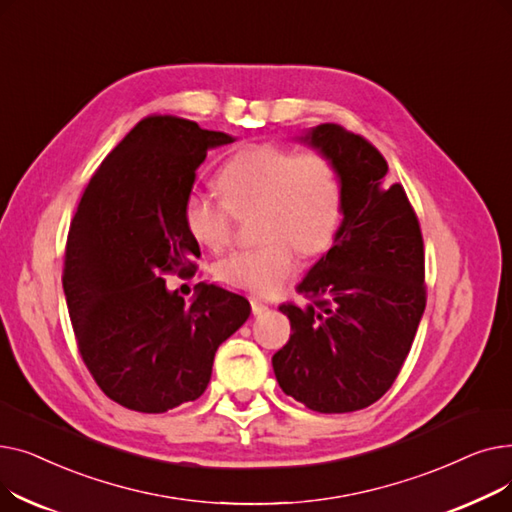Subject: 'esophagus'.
Wrapping results in <instances>:
<instances>
[{
	"mask_svg": "<svg viewBox=\"0 0 512 512\" xmlns=\"http://www.w3.org/2000/svg\"><path fill=\"white\" fill-rule=\"evenodd\" d=\"M251 309H253L255 315H259V313L267 311V303L261 301V299H257V297H253V299H251Z\"/></svg>",
	"mask_w": 512,
	"mask_h": 512,
	"instance_id": "obj_1",
	"label": "esophagus"
}]
</instances>
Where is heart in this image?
I'll use <instances>...</instances> for the list:
<instances>
[{
  "instance_id": "1",
  "label": "heart",
  "mask_w": 512,
  "mask_h": 512,
  "mask_svg": "<svg viewBox=\"0 0 512 512\" xmlns=\"http://www.w3.org/2000/svg\"><path fill=\"white\" fill-rule=\"evenodd\" d=\"M224 201L191 195L184 226L201 247L222 251L232 240L234 213L259 209L263 245L238 251L218 265L230 288L259 297L278 292L297 272V246L305 255L328 249L340 222L342 186L332 161L317 151L294 153L282 145H251L234 153L218 174Z\"/></svg>"
}]
</instances>
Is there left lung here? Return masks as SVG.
Here are the masks:
<instances>
[{
    "instance_id": "obj_1",
    "label": "left lung",
    "mask_w": 512,
    "mask_h": 512,
    "mask_svg": "<svg viewBox=\"0 0 512 512\" xmlns=\"http://www.w3.org/2000/svg\"><path fill=\"white\" fill-rule=\"evenodd\" d=\"M326 155L342 186V222L297 290L280 305L290 340L272 357L280 388L317 413H351L380 400L405 363L425 311V257L417 215L388 184L382 153L340 124L297 137Z\"/></svg>"
}]
</instances>
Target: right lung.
Returning <instances> with one entry per match:
<instances>
[{
  "label": "right lung",
  "instance_id": "obj_1",
  "mask_svg": "<svg viewBox=\"0 0 512 512\" xmlns=\"http://www.w3.org/2000/svg\"><path fill=\"white\" fill-rule=\"evenodd\" d=\"M174 116H151L107 155L68 232L64 294L78 351L118 405L166 413L197 400L218 346L251 315L245 297L199 282L186 303L164 274L191 278L201 255L184 226L207 151L234 143Z\"/></svg>",
  "mask_w": 512,
  "mask_h": 512
}]
</instances>
